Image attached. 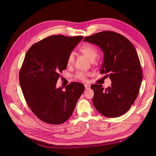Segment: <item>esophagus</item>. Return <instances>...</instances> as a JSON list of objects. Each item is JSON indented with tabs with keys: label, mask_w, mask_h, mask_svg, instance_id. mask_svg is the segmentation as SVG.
<instances>
[{
	"label": "esophagus",
	"mask_w": 156,
	"mask_h": 156,
	"mask_svg": "<svg viewBox=\"0 0 156 156\" xmlns=\"http://www.w3.org/2000/svg\"><path fill=\"white\" fill-rule=\"evenodd\" d=\"M85 87L86 89H90V85L88 84H85Z\"/></svg>",
	"instance_id": "1"
}]
</instances>
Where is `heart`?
<instances>
[{
    "mask_svg": "<svg viewBox=\"0 0 156 156\" xmlns=\"http://www.w3.org/2000/svg\"><path fill=\"white\" fill-rule=\"evenodd\" d=\"M79 50L87 56V58L91 61H94L98 55V49L90 44H85L79 48ZM75 61V56L74 53H70L68 56L67 63L68 65H73ZM76 78L82 80H85L86 75L83 72H79L76 75Z\"/></svg>",
    "mask_w": 156,
    "mask_h": 156,
    "instance_id": "1",
    "label": "heart"
}]
</instances>
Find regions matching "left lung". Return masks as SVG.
I'll return each mask as SVG.
<instances>
[{"mask_svg": "<svg viewBox=\"0 0 156 156\" xmlns=\"http://www.w3.org/2000/svg\"><path fill=\"white\" fill-rule=\"evenodd\" d=\"M99 46L104 53L101 74H108L111 85L106 89L94 84L93 104L102 115L109 118L127 112L139 93L143 80L140 59L131 42L122 35L105 30L85 37L84 42Z\"/></svg>", "mask_w": 156, "mask_h": 156, "instance_id": "obj_1", "label": "left lung"}]
</instances>
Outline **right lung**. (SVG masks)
<instances>
[{
	"mask_svg": "<svg viewBox=\"0 0 156 156\" xmlns=\"http://www.w3.org/2000/svg\"><path fill=\"white\" fill-rule=\"evenodd\" d=\"M82 36L55 35L34 44L27 50L19 80L29 108L42 121L53 125L65 122L72 115L85 87L71 82L56 88L60 73L66 69L69 54Z\"/></svg>",
	"mask_w": 156,
	"mask_h": 156,
	"instance_id": "add662e5",
	"label": "right lung"
}]
</instances>
